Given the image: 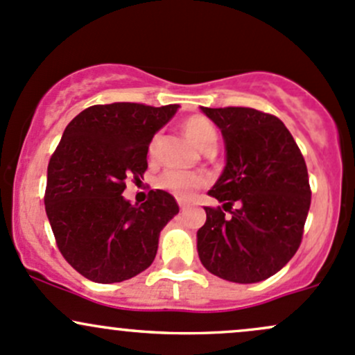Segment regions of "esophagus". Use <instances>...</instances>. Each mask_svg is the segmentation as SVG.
<instances>
[{
    "mask_svg": "<svg viewBox=\"0 0 355 355\" xmlns=\"http://www.w3.org/2000/svg\"><path fill=\"white\" fill-rule=\"evenodd\" d=\"M189 207V205L188 203H184V201H179V208H181L182 209V211H184V209L186 208H188Z\"/></svg>",
    "mask_w": 355,
    "mask_h": 355,
    "instance_id": "1",
    "label": "esophagus"
}]
</instances>
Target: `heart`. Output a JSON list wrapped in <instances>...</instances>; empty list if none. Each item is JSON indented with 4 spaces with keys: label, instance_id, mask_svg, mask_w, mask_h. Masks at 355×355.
<instances>
[{
    "label": "heart",
    "instance_id": "1",
    "mask_svg": "<svg viewBox=\"0 0 355 355\" xmlns=\"http://www.w3.org/2000/svg\"><path fill=\"white\" fill-rule=\"evenodd\" d=\"M182 130H184L186 137L201 148L207 150L208 147H215L216 140H218V133H216L215 125L208 120V118L194 115L182 123ZM154 150V144L150 146V152ZM203 184V179L196 174L184 173L179 169H169L159 178V186L167 191H171L179 200H189L193 196L194 189H198Z\"/></svg>",
    "mask_w": 355,
    "mask_h": 355
}]
</instances>
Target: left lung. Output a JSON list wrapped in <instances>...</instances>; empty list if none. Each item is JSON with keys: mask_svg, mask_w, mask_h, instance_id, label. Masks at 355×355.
I'll list each match as a JSON object with an SVG mask.
<instances>
[{"mask_svg": "<svg viewBox=\"0 0 355 355\" xmlns=\"http://www.w3.org/2000/svg\"><path fill=\"white\" fill-rule=\"evenodd\" d=\"M201 112L225 142V167L208 194L231 216L205 208L198 255L222 279L259 283L283 269L298 250L311 201L306 164L279 118L240 106H201Z\"/></svg>", "mask_w": 355, "mask_h": 355, "instance_id": "8db88e82", "label": "left lung"}]
</instances>
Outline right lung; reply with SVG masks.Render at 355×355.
I'll return each instance as SVG.
<instances>
[{"mask_svg":"<svg viewBox=\"0 0 355 355\" xmlns=\"http://www.w3.org/2000/svg\"><path fill=\"white\" fill-rule=\"evenodd\" d=\"M178 110L94 105L64 130L47 167L45 211L60 254L89 281L121 283L154 262L176 200L155 189L137 207L121 193L125 179L146 173L148 144Z\"/></svg>","mask_w":355,"mask_h":355,"instance_id":"obj_1","label":"right lung"}]
</instances>
